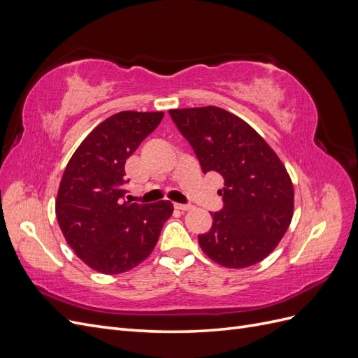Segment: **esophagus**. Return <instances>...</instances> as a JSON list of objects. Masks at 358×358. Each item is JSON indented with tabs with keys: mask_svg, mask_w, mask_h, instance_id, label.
I'll list each match as a JSON object with an SVG mask.
<instances>
[{
	"mask_svg": "<svg viewBox=\"0 0 358 358\" xmlns=\"http://www.w3.org/2000/svg\"><path fill=\"white\" fill-rule=\"evenodd\" d=\"M175 209L182 210V212H187V210H191V209H192V206H191V204H180V203H175Z\"/></svg>",
	"mask_w": 358,
	"mask_h": 358,
	"instance_id": "1",
	"label": "esophagus"
}]
</instances>
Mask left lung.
<instances>
[{"instance_id":"obj_1","label":"left lung","mask_w":358,"mask_h":358,"mask_svg":"<svg viewBox=\"0 0 358 358\" xmlns=\"http://www.w3.org/2000/svg\"><path fill=\"white\" fill-rule=\"evenodd\" d=\"M173 122L196 152L203 173L224 178V208L199 234L203 252L229 268L264 259L292 220L294 189L282 161L243 119L221 107L170 110Z\"/></svg>"}]
</instances>
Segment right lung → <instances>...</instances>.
<instances>
[{
    "instance_id": "right-lung-1",
    "label": "right lung",
    "mask_w": 358,
    "mask_h": 358,
    "mask_svg": "<svg viewBox=\"0 0 358 358\" xmlns=\"http://www.w3.org/2000/svg\"><path fill=\"white\" fill-rule=\"evenodd\" d=\"M162 112H119L96 125L70 158L55 201L61 231L85 264L124 273L146 259L173 204L124 201L125 161L159 125Z\"/></svg>"
}]
</instances>
